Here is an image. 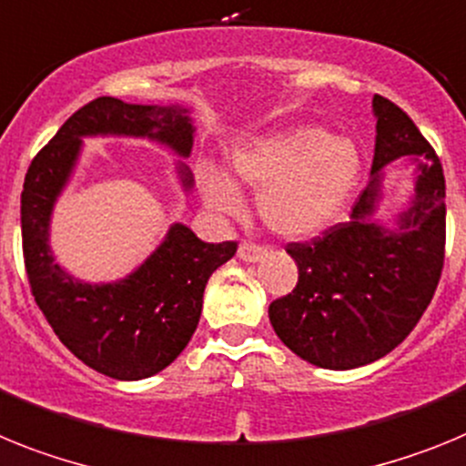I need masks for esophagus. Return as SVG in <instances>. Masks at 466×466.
Listing matches in <instances>:
<instances>
[{
  "mask_svg": "<svg viewBox=\"0 0 466 466\" xmlns=\"http://www.w3.org/2000/svg\"><path fill=\"white\" fill-rule=\"evenodd\" d=\"M237 256L238 260H244V262H258L267 256V248L260 244H253V241H244V244L238 246Z\"/></svg>",
  "mask_w": 466,
  "mask_h": 466,
  "instance_id": "1",
  "label": "esophagus"
}]
</instances>
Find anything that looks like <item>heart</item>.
Returning <instances> with one entry per match:
<instances>
[{
	"mask_svg": "<svg viewBox=\"0 0 466 466\" xmlns=\"http://www.w3.org/2000/svg\"><path fill=\"white\" fill-rule=\"evenodd\" d=\"M229 171L238 185L258 189L256 206L267 228L302 238L329 228L345 208L361 173V155L350 137L295 127L237 145ZM201 187L213 208L238 213V189L220 171L201 168Z\"/></svg>",
	"mask_w": 466,
	"mask_h": 466,
	"instance_id": "1",
	"label": "heart"
}]
</instances>
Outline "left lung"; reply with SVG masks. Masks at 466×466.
I'll return each instance as SVG.
<instances>
[{
	"mask_svg": "<svg viewBox=\"0 0 466 466\" xmlns=\"http://www.w3.org/2000/svg\"><path fill=\"white\" fill-rule=\"evenodd\" d=\"M373 180L351 218L309 241H289L298 283L269 305L274 333L319 368L366 366L390 354L418 326L446 260V177L427 137L391 100L375 96ZM399 156L419 161L416 201L399 230L370 222L381 166Z\"/></svg>",
	"mask_w": 466,
	"mask_h": 466,
	"instance_id": "obj_1",
	"label": "left lung"
}]
</instances>
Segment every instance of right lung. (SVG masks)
Masks as SVG:
<instances>
[{
  "label": "right lung",
  "instance_id": "right-lung-1",
  "mask_svg": "<svg viewBox=\"0 0 466 466\" xmlns=\"http://www.w3.org/2000/svg\"><path fill=\"white\" fill-rule=\"evenodd\" d=\"M96 133L155 137L187 157L192 121L183 107L128 105L100 96L79 107L39 149L20 194L27 281L54 333L93 370L115 380H143L164 370L187 347L208 277L238 244H206L185 225H173L152 258L124 281L91 286L67 277L48 250V218L82 137Z\"/></svg>",
  "mask_w": 466,
  "mask_h": 466
}]
</instances>
